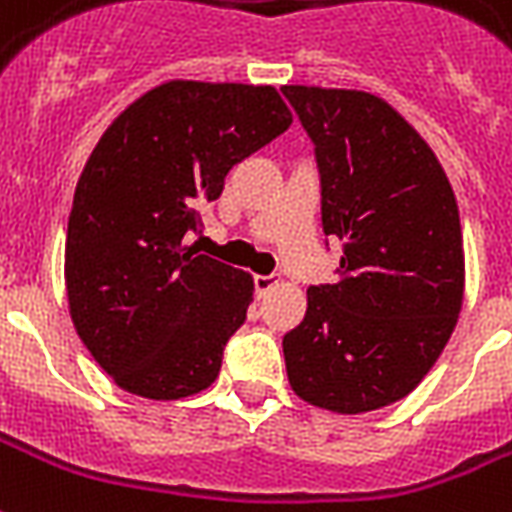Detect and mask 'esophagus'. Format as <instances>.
<instances>
[{"mask_svg": "<svg viewBox=\"0 0 512 512\" xmlns=\"http://www.w3.org/2000/svg\"><path fill=\"white\" fill-rule=\"evenodd\" d=\"M276 287V276H271V274H257L255 276V293L260 295V298H263V295L266 293H271V290H274Z\"/></svg>", "mask_w": 512, "mask_h": 512, "instance_id": "1", "label": "esophagus"}]
</instances>
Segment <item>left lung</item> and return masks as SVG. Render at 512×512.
I'll list each match as a JSON object with an SVG mask.
<instances>
[{
    "label": "left lung",
    "mask_w": 512,
    "mask_h": 512,
    "mask_svg": "<svg viewBox=\"0 0 512 512\" xmlns=\"http://www.w3.org/2000/svg\"><path fill=\"white\" fill-rule=\"evenodd\" d=\"M314 143L325 236L344 241L333 285L309 287L285 333L304 401L344 415L404 399L456 328L461 222L445 170L388 102L366 92L282 86Z\"/></svg>",
    "instance_id": "obj_1"
}]
</instances>
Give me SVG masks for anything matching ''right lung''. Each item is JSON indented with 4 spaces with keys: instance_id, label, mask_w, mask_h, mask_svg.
<instances>
[{
    "instance_id": "obj_1",
    "label": "right lung",
    "mask_w": 512,
    "mask_h": 512,
    "mask_svg": "<svg viewBox=\"0 0 512 512\" xmlns=\"http://www.w3.org/2000/svg\"><path fill=\"white\" fill-rule=\"evenodd\" d=\"M274 86L170 81L105 130L75 187L64 282L75 331L119 388L206 391L244 325L252 276L184 249L233 165L290 127Z\"/></svg>"
}]
</instances>
